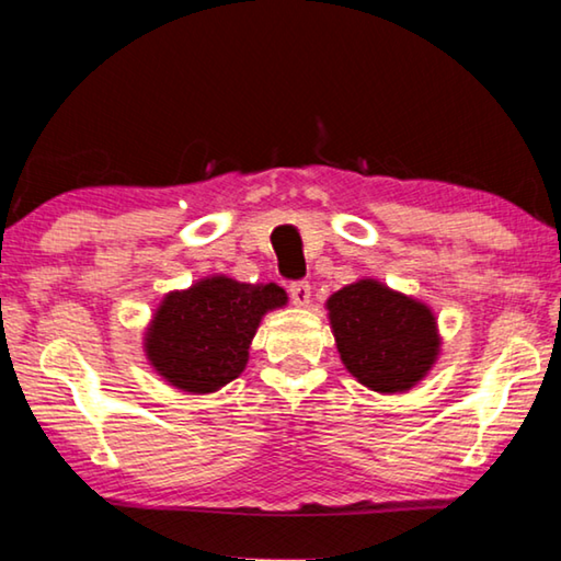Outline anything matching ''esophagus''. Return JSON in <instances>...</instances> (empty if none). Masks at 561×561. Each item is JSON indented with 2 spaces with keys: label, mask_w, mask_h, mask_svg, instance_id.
I'll return each instance as SVG.
<instances>
[{
  "label": "esophagus",
  "mask_w": 561,
  "mask_h": 561,
  "mask_svg": "<svg viewBox=\"0 0 561 561\" xmlns=\"http://www.w3.org/2000/svg\"><path fill=\"white\" fill-rule=\"evenodd\" d=\"M289 297H291V302H295V305L307 307L309 299H312V287H309V282H305V279L291 282L289 284Z\"/></svg>",
  "instance_id": "1"
}]
</instances>
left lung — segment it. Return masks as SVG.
Segmentation results:
<instances>
[{"mask_svg": "<svg viewBox=\"0 0 561 561\" xmlns=\"http://www.w3.org/2000/svg\"><path fill=\"white\" fill-rule=\"evenodd\" d=\"M328 309L342 363L367 388L405 392L436 363V317L380 282L347 284L328 299Z\"/></svg>", "mask_w": 561, "mask_h": 561, "instance_id": "8db88e82", "label": "left lung"}]
</instances>
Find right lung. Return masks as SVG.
I'll list each match as a JSON object with an SVG mask.
<instances>
[{
  "mask_svg": "<svg viewBox=\"0 0 561 561\" xmlns=\"http://www.w3.org/2000/svg\"><path fill=\"white\" fill-rule=\"evenodd\" d=\"M287 305L277 284L229 277L171 291L148 328L146 355L158 375L188 392H214L239 378L264 312Z\"/></svg>",
  "mask_w": 561,
  "mask_h": 561,
  "instance_id": "obj_1",
  "label": "right lung"
}]
</instances>
